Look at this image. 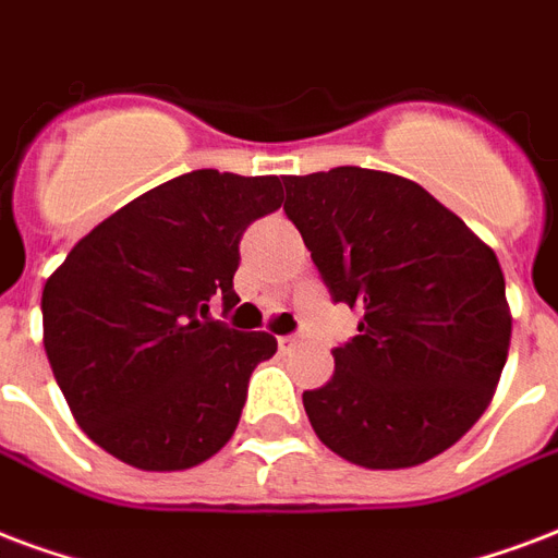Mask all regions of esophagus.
Segmentation results:
<instances>
[{
  "instance_id": "34e87169",
  "label": "esophagus",
  "mask_w": 558,
  "mask_h": 558,
  "mask_svg": "<svg viewBox=\"0 0 558 558\" xmlns=\"http://www.w3.org/2000/svg\"><path fill=\"white\" fill-rule=\"evenodd\" d=\"M276 341H279V350H294L296 347V335H279V338H276Z\"/></svg>"
}]
</instances>
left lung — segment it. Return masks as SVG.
Listing matches in <instances>:
<instances>
[{"label": "left lung", "mask_w": 558, "mask_h": 558, "mask_svg": "<svg viewBox=\"0 0 558 558\" xmlns=\"http://www.w3.org/2000/svg\"><path fill=\"white\" fill-rule=\"evenodd\" d=\"M335 303L364 314L335 374L303 393L317 438L374 471L429 462L483 417L509 355L512 314L497 255L403 175L335 167L284 175Z\"/></svg>", "instance_id": "8db88e82"}]
</instances>
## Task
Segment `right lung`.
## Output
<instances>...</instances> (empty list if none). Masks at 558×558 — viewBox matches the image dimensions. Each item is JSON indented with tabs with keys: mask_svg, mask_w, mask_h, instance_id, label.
<instances>
[{
	"mask_svg": "<svg viewBox=\"0 0 558 558\" xmlns=\"http://www.w3.org/2000/svg\"><path fill=\"white\" fill-rule=\"evenodd\" d=\"M282 205L279 175L194 170L102 220L46 279L44 347L87 438L141 471H184L232 438L267 332L208 317L241 303L246 226Z\"/></svg>",
	"mask_w": 558,
	"mask_h": 558,
	"instance_id": "obj_1",
	"label": "right lung"
}]
</instances>
